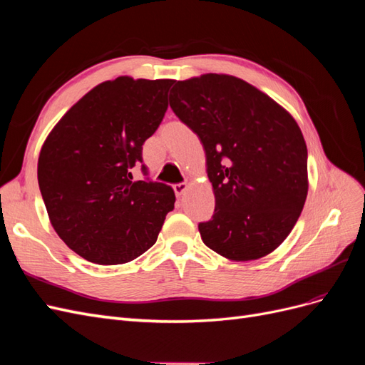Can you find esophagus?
Instances as JSON below:
<instances>
[{
    "instance_id": "1",
    "label": "esophagus",
    "mask_w": 365,
    "mask_h": 365,
    "mask_svg": "<svg viewBox=\"0 0 365 365\" xmlns=\"http://www.w3.org/2000/svg\"><path fill=\"white\" fill-rule=\"evenodd\" d=\"M187 189H189V185H187L185 182H181V184H175L173 185V192H175V195L176 196H182L185 192H187Z\"/></svg>"
}]
</instances>
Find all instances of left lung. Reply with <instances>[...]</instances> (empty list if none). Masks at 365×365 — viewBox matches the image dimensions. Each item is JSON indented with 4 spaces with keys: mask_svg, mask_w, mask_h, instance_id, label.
Segmentation results:
<instances>
[{
    "mask_svg": "<svg viewBox=\"0 0 365 365\" xmlns=\"http://www.w3.org/2000/svg\"><path fill=\"white\" fill-rule=\"evenodd\" d=\"M170 108L202 143L215 215L204 244L233 262L268 256L307 196V148L294 117L256 86L208 73L172 88Z\"/></svg>",
    "mask_w": 365,
    "mask_h": 365,
    "instance_id": "8db88e82",
    "label": "left lung"
}]
</instances>
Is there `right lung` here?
<instances>
[{
    "mask_svg": "<svg viewBox=\"0 0 365 365\" xmlns=\"http://www.w3.org/2000/svg\"><path fill=\"white\" fill-rule=\"evenodd\" d=\"M173 83L129 76L98 83L43 141L38 182L50 222L88 262L137 259L155 244L173 210L170 185L132 181L130 173L143 160V143L161 123Z\"/></svg>",
    "mask_w": 365,
    "mask_h": 365,
    "instance_id": "add662e5",
    "label": "right lung"
}]
</instances>
